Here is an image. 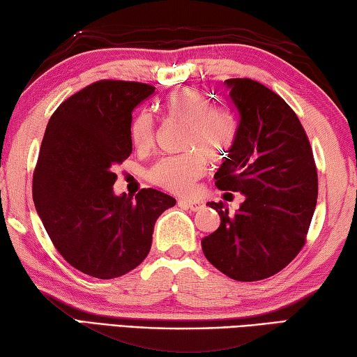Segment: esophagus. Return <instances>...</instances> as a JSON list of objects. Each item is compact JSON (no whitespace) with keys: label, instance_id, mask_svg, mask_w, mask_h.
Wrapping results in <instances>:
<instances>
[{"label":"esophagus","instance_id":"esophagus-1","mask_svg":"<svg viewBox=\"0 0 357 357\" xmlns=\"http://www.w3.org/2000/svg\"><path fill=\"white\" fill-rule=\"evenodd\" d=\"M178 204L183 206V207H188L190 211L197 212L201 211L204 204H202V201H197V199H178Z\"/></svg>","mask_w":357,"mask_h":357}]
</instances>
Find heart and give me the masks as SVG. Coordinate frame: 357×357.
<instances>
[{"mask_svg": "<svg viewBox=\"0 0 357 357\" xmlns=\"http://www.w3.org/2000/svg\"><path fill=\"white\" fill-rule=\"evenodd\" d=\"M167 116L186 124L183 150L178 156L162 158L148 172V178L172 193H188L206 174L207 160L218 162L231 151L236 121L223 107H211L207 96L183 89L164 102ZM130 139L139 151H150L156 142V121L150 112H140L130 124Z\"/></svg>", "mask_w": 357, "mask_h": 357, "instance_id": "b5f03b06", "label": "heart"}]
</instances>
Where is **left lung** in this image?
<instances>
[{
    "label": "left lung",
    "instance_id": "obj_1",
    "mask_svg": "<svg viewBox=\"0 0 357 357\" xmlns=\"http://www.w3.org/2000/svg\"><path fill=\"white\" fill-rule=\"evenodd\" d=\"M239 113L234 145L213 175L218 190L244 202L229 215L209 202L220 227L201 241L218 271L261 281L284 270L305 245L316 209L317 171L303 126L276 92L249 78L225 81Z\"/></svg>",
    "mask_w": 357,
    "mask_h": 357
}]
</instances>
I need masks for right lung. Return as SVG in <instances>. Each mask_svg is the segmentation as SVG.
I'll list each match as a JSON object with an SVG mask.
<instances>
[{"label":"right lung","instance_id":"add662e5","mask_svg":"<svg viewBox=\"0 0 357 357\" xmlns=\"http://www.w3.org/2000/svg\"><path fill=\"white\" fill-rule=\"evenodd\" d=\"M153 92L135 81H97L60 103L43 137L33 202L59 254L92 278H119L139 266L158 217L175 206L153 188L135 199L113 193V169L132 153V112Z\"/></svg>","mask_w":357,"mask_h":357}]
</instances>
